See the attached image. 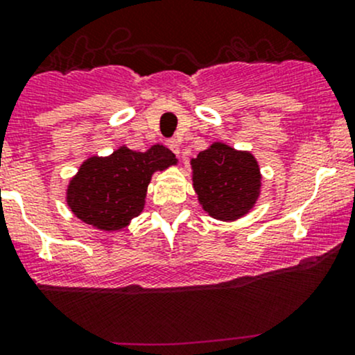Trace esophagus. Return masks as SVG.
<instances>
[{
    "instance_id": "1",
    "label": "esophagus",
    "mask_w": 355,
    "mask_h": 355,
    "mask_svg": "<svg viewBox=\"0 0 355 355\" xmlns=\"http://www.w3.org/2000/svg\"><path fill=\"white\" fill-rule=\"evenodd\" d=\"M167 147H169L171 150H173L176 155L181 154V146H179V140H176V139L167 140Z\"/></svg>"
}]
</instances>
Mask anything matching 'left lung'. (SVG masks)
Instances as JSON below:
<instances>
[{"instance_id": "8db88e82", "label": "left lung", "mask_w": 355, "mask_h": 355, "mask_svg": "<svg viewBox=\"0 0 355 355\" xmlns=\"http://www.w3.org/2000/svg\"><path fill=\"white\" fill-rule=\"evenodd\" d=\"M193 188L211 218L222 222L245 216L261 194V169L247 150L213 142L191 159Z\"/></svg>"}]
</instances>
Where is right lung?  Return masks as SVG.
<instances>
[{
	"label": "right lung",
	"instance_id": "obj_1",
	"mask_svg": "<svg viewBox=\"0 0 355 355\" xmlns=\"http://www.w3.org/2000/svg\"><path fill=\"white\" fill-rule=\"evenodd\" d=\"M176 164V155L159 144L147 152L123 146L106 157L93 155L67 184V207L98 230H121L142 213L152 174Z\"/></svg>",
	"mask_w": 355,
	"mask_h": 355
}]
</instances>
